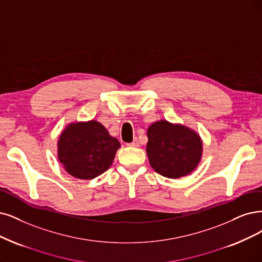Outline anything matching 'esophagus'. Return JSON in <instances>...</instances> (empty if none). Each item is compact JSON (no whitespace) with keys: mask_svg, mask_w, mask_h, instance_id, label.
I'll return each mask as SVG.
<instances>
[{"mask_svg":"<svg viewBox=\"0 0 262 262\" xmlns=\"http://www.w3.org/2000/svg\"><path fill=\"white\" fill-rule=\"evenodd\" d=\"M127 146H129V147H139V141H138V139L137 138H135L134 139V141L133 142H130V143H128Z\"/></svg>","mask_w":262,"mask_h":262,"instance_id":"esophagus-1","label":"esophagus"}]
</instances>
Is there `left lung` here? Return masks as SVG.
I'll use <instances>...</instances> for the list:
<instances>
[{
	"label": "left lung",
	"instance_id": "left-lung-1",
	"mask_svg": "<svg viewBox=\"0 0 262 262\" xmlns=\"http://www.w3.org/2000/svg\"><path fill=\"white\" fill-rule=\"evenodd\" d=\"M147 136L150 165L160 175L177 179L189 175L199 166L203 141L194 129L160 120L149 126Z\"/></svg>",
	"mask_w": 262,
	"mask_h": 262
}]
</instances>
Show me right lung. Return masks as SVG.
Segmentation results:
<instances>
[{"label":"right lung","mask_w":262,"mask_h":262,"mask_svg":"<svg viewBox=\"0 0 262 262\" xmlns=\"http://www.w3.org/2000/svg\"><path fill=\"white\" fill-rule=\"evenodd\" d=\"M120 148L119 140L101 123L72 122L58 138L57 157L69 175L91 180L109 169Z\"/></svg>","instance_id":"obj_1"}]
</instances>
